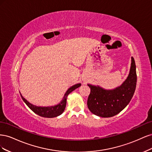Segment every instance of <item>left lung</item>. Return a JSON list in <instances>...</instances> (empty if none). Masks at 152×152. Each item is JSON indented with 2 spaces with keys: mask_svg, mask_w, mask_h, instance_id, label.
Masks as SVG:
<instances>
[{
  "mask_svg": "<svg viewBox=\"0 0 152 152\" xmlns=\"http://www.w3.org/2000/svg\"><path fill=\"white\" fill-rule=\"evenodd\" d=\"M136 64L131 57L130 71L123 83L113 89H105L99 86L88 84L91 93L87 99V107L91 112L102 117L116 115L129 103L136 87Z\"/></svg>",
  "mask_w": 152,
  "mask_h": 152,
  "instance_id": "obj_1",
  "label": "left lung"
}]
</instances>
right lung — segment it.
Here are the masks:
<instances>
[{
	"instance_id": "add662e5",
	"label": "right lung",
	"mask_w": 152,
	"mask_h": 152,
	"mask_svg": "<svg viewBox=\"0 0 152 152\" xmlns=\"http://www.w3.org/2000/svg\"><path fill=\"white\" fill-rule=\"evenodd\" d=\"M80 86H81V84L79 83L70 87V88L66 91L65 94H64L63 98L60 102L56 105L50 106V107H39V106L34 105L33 104L30 103L25 98L23 97L21 93H20L22 99L23 100V102L35 113L37 114L38 115L42 117L53 118V117H56L60 115L61 114L63 113L66 107V99H67L68 95L70 93H72L73 91H74L75 89L78 88V87H80Z\"/></svg>"
}]
</instances>
